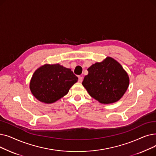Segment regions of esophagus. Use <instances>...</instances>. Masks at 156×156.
Here are the masks:
<instances>
[{
    "instance_id": "34e87169",
    "label": "esophagus",
    "mask_w": 156,
    "mask_h": 156,
    "mask_svg": "<svg viewBox=\"0 0 156 156\" xmlns=\"http://www.w3.org/2000/svg\"><path fill=\"white\" fill-rule=\"evenodd\" d=\"M83 77L82 76H78V81L79 82H82Z\"/></svg>"
}]
</instances>
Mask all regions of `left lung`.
Segmentation results:
<instances>
[{"mask_svg": "<svg viewBox=\"0 0 156 156\" xmlns=\"http://www.w3.org/2000/svg\"><path fill=\"white\" fill-rule=\"evenodd\" d=\"M87 70L82 85L90 95L102 104L118 101L129 86L127 73L112 57L92 64Z\"/></svg>", "mask_w": 156, "mask_h": 156, "instance_id": "left-lung-1", "label": "left lung"}]
</instances>
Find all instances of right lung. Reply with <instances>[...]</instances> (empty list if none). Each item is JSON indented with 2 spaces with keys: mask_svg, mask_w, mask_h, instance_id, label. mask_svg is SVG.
I'll list each match as a JSON object with an SVG mask.
<instances>
[{
  "mask_svg": "<svg viewBox=\"0 0 156 156\" xmlns=\"http://www.w3.org/2000/svg\"><path fill=\"white\" fill-rule=\"evenodd\" d=\"M77 81L78 77L71 69L59 64H45L34 73L30 88L39 101L51 104L66 95Z\"/></svg>",
  "mask_w": 156,
  "mask_h": 156,
  "instance_id": "obj_1",
  "label": "right lung"
}]
</instances>
